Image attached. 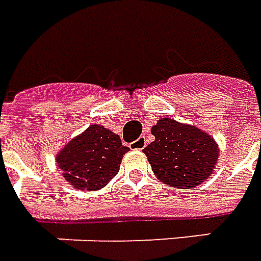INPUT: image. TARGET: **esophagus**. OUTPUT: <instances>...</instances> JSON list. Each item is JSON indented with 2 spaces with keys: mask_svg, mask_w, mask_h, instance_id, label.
<instances>
[{
  "mask_svg": "<svg viewBox=\"0 0 261 261\" xmlns=\"http://www.w3.org/2000/svg\"><path fill=\"white\" fill-rule=\"evenodd\" d=\"M146 146H147V139L146 138H139L138 140H135L134 143H130V147L132 149H145Z\"/></svg>",
  "mask_w": 261,
  "mask_h": 261,
  "instance_id": "34e87169",
  "label": "esophagus"
}]
</instances>
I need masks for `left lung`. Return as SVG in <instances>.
I'll return each mask as SVG.
<instances>
[{"mask_svg": "<svg viewBox=\"0 0 261 261\" xmlns=\"http://www.w3.org/2000/svg\"><path fill=\"white\" fill-rule=\"evenodd\" d=\"M151 135L154 140L143 153L159 180L175 188H193L210 178L219 156L211 135L170 118L159 119Z\"/></svg>", "mask_w": 261, "mask_h": 261, "instance_id": "obj_1", "label": "left lung"}]
</instances>
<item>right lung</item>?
Instances as JSON below:
<instances>
[{"mask_svg":"<svg viewBox=\"0 0 261 261\" xmlns=\"http://www.w3.org/2000/svg\"><path fill=\"white\" fill-rule=\"evenodd\" d=\"M126 151L129 147L122 145L118 135L101 125H90L63 147L56 163L73 188L97 191L118 174Z\"/></svg>","mask_w":261,"mask_h":261,"instance_id":"add662e5","label":"right lung"}]
</instances>
